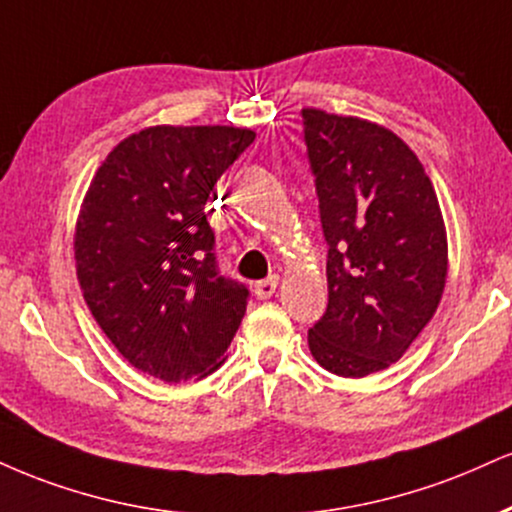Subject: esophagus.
Here are the masks:
<instances>
[{
    "label": "esophagus",
    "mask_w": 512,
    "mask_h": 512,
    "mask_svg": "<svg viewBox=\"0 0 512 512\" xmlns=\"http://www.w3.org/2000/svg\"><path fill=\"white\" fill-rule=\"evenodd\" d=\"M276 286H279V276H269V279L257 281V283H255V295H257V298H260V300L272 298V295L276 293Z\"/></svg>",
    "instance_id": "esophagus-1"
}]
</instances>
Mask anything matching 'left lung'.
I'll use <instances>...</instances> for the list:
<instances>
[{"label": "left lung", "mask_w": 512, "mask_h": 512, "mask_svg": "<svg viewBox=\"0 0 512 512\" xmlns=\"http://www.w3.org/2000/svg\"><path fill=\"white\" fill-rule=\"evenodd\" d=\"M300 114L329 245V305L307 343L331 374L367 377L398 362L439 307L448 274L439 200L396 133L322 109Z\"/></svg>", "instance_id": "left-lung-1"}]
</instances>
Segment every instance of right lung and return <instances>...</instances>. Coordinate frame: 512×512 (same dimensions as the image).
<instances>
[{
  "label": "right lung",
  "mask_w": 512,
  "mask_h": 512,
  "mask_svg": "<svg viewBox=\"0 0 512 512\" xmlns=\"http://www.w3.org/2000/svg\"><path fill=\"white\" fill-rule=\"evenodd\" d=\"M255 133L155 126L109 152L76 226V272L92 317L140 372L169 384L224 362L248 307L219 272L207 202Z\"/></svg>",
  "instance_id": "add662e5"
}]
</instances>
